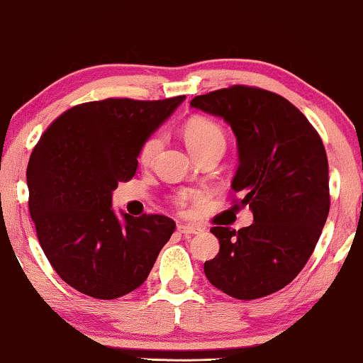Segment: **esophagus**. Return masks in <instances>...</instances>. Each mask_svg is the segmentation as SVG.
Here are the masks:
<instances>
[{
    "label": "esophagus",
    "instance_id": "obj_1",
    "mask_svg": "<svg viewBox=\"0 0 363 363\" xmlns=\"http://www.w3.org/2000/svg\"><path fill=\"white\" fill-rule=\"evenodd\" d=\"M177 230L180 231L183 236H191V235H198V233H201V231H203L200 226H193V225H178Z\"/></svg>",
    "mask_w": 363,
    "mask_h": 363
}]
</instances>
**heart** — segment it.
<instances>
[{
	"instance_id": "obj_1",
	"label": "heart",
	"mask_w": 363,
	"mask_h": 363,
	"mask_svg": "<svg viewBox=\"0 0 363 363\" xmlns=\"http://www.w3.org/2000/svg\"><path fill=\"white\" fill-rule=\"evenodd\" d=\"M163 138H165L163 132L158 130L143 140L140 150H138V162L142 165H148L157 157V153L160 152L163 145ZM185 142L190 152L195 155L196 152L205 150V148L211 145H225V135H223V130L216 123L206 121V118H196V121H191L185 127ZM178 203L183 205L185 198L182 196Z\"/></svg>"
}]
</instances>
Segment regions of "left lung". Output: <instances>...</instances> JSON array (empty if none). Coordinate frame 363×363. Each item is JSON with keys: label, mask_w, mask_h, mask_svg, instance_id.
Wrapping results in <instances>:
<instances>
[{"label": "left lung", "mask_w": 363, "mask_h": 363, "mask_svg": "<svg viewBox=\"0 0 363 363\" xmlns=\"http://www.w3.org/2000/svg\"><path fill=\"white\" fill-rule=\"evenodd\" d=\"M190 106L221 117L235 132L240 167L231 188L255 218L238 231L211 228L220 252L205 262V274L235 299L269 296L302 271L325 225L330 196L324 143L299 108L264 89H220L196 96Z\"/></svg>", "instance_id": "8db88e82"}]
</instances>
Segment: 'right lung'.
Listing matches in <instances>:
<instances>
[{"label": "right lung", "mask_w": 363, "mask_h": 363, "mask_svg": "<svg viewBox=\"0 0 363 363\" xmlns=\"http://www.w3.org/2000/svg\"><path fill=\"white\" fill-rule=\"evenodd\" d=\"M163 101L106 99L69 108L54 121L28 163L29 213L54 271L96 299L140 287L175 231L163 215L112 210L118 182L135 175L138 150L175 108Z\"/></svg>", "instance_id": "obj_1"}]
</instances>
